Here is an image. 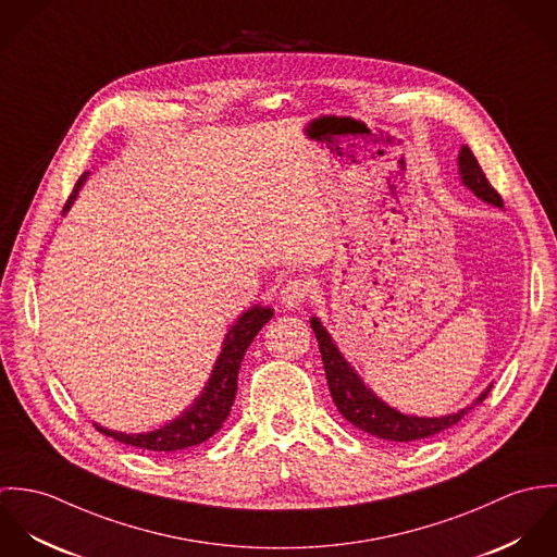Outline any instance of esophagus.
I'll list each match as a JSON object with an SVG mask.
<instances>
[{
    "label": "esophagus",
    "instance_id": "1",
    "mask_svg": "<svg viewBox=\"0 0 557 557\" xmlns=\"http://www.w3.org/2000/svg\"><path fill=\"white\" fill-rule=\"evenodd\" d=\"M309 281L307 278H292L281 289V305L285 309H298L309 296Z\"/></svg>",
    "mask_w": 557,
    "mask_h": 557
}]
</instances>
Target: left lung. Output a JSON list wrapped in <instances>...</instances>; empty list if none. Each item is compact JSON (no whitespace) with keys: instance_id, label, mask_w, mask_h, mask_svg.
<instances>
[{"instance_id":"obj_1","label":"left lung","mask_w":557,"mask_h":557,"mask_svg":"<svg viewBox=\"0 0 557 557\" xmlns=\"http://www.w3.org/2000/svg\"><path fill=\"white\" fill-rule=\"evenodd\" d=\"M459 175H461L463 186L470 188L478 199H482L488 206L504 208L502 197L497 195V190L484 177L476 157L472 154V150L468 146H463L461 152H459ZM311 327L318 336L327 388H330V395H332L336 409L356 429H360L369 435H375L380 440H386V442L409 444V442H418V440H424V437H433V435L450 429L468 411H472L476 405H480L488 395L491 386H493V384H488L470 405H466L463 409H459L455 413H446V416H440V418L437 416L426 418V416L403 413L395 407H391L386 400L377 397L362 382V377L345 360V356L341 354V349L332 341L330 332L321 325L318 318H311Z\"/></svg>"}]
</instances>
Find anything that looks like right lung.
Segmentation results:
<instances>
[{
    "label": "right lung",
    "mask_w": 557,
    "mask_h": 557,
    "mask_svg": "<svg viewBox=\"0 0 557 557\" xmlns=\"http://www.w3.org/2000/svg\"><path fill=\"white\" fill-rule=\"evenodd\" d=\"M87 175H89L87 171L81 175L79 182L71 195V201L64 208V214L71 210L73 201L77 199L81 186L85 184ZM272 315H274V309L255 305L232 323V327L225 334L221 354L212 367L210 380L203 386L201 395L193 400V405L188 409H184L177 418L169 420L160 429L148 431V433H122V431H111L107 426H100L98 422H94V426L100 433H104L126 446H135L141 450H152V453H173V450H184V448L203 444L227 420L232 405L236 400V393H238V371L242 358H244L248 345L252 343V338L257 336V332L272 319Z\"/></svg>",
    "instance_id": "add662e5"
}]
</instances>
